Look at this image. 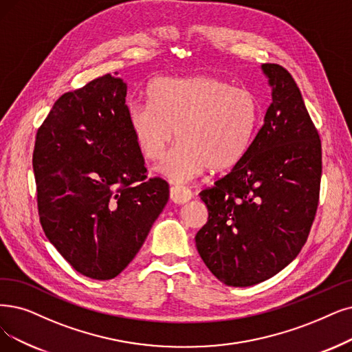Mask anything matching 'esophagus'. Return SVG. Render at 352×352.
<instances>
[{"instance_id": "34e87169", "label": "esophagus", "mask_w": 352, "mask_h": 352, "mask_svg": "<svg viewBox=\"0 0 352 352\" xmlns=\"http://www.w3.org/2000/svg\"><path fill=\"white\" fill-rule=\"evenodd\" d=\"M190 198H192V193H190L189 189H186L184 186H173V188H170V199H172V202L182 205V204L189 202Z\"/></svg>"}]
</instances>
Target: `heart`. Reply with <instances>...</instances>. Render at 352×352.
Returning <instances> with one entry per match:
<instances>
[{"mask_svg":"<svg viewBox=\"0 0 352 352\" xmlns=\"http://www.w3.org/2000/svg\"><path fill=\"white\" fill-rule=\"evenodd\" d=\"M150 105L133 104L129 125L147 160H159L175 138L179 144L156 167L173 184H186L209 167L225 172L241 163L260 122L257 96L217 76L159 78L147 91Z\"/></svg>","mask_w":352,"mask_h":352,"instance_id":"b5f03b06","label":"heart"}]
</instances>
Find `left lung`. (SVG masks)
<instances>
[{"label":"left lung","mask_w":352,"mask_h":352,"mask_svg":"<svg viewBox=\"0 0 352 352\" xmlns=\"http://www.w3.org/2000/svg\"><path fill=\"white\" fill-rule=\"evenodd\" d=\"M272 87L264 124L241 163L199 193L208 222L195 236L219 282L247 287L273 277L305 245L319 202L320 138L287 70L261 65Z\"/></svg>","instance_id":"obj_1"}]
</instances>
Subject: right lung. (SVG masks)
Returning a JSON list of instances; mask_svg holds the SVG:
<instances>
[{
  "label": "right lung",
  "instance_id": "1",
  "mask_svg": "<svg viewBox=\"0 0 352 352\" xmlns=\"http://www.w3.org/2000/svg\"><path fill=\"white\" fill-rule=\"evenodd\" d=\"M117 75L63 94L33 151L47 240L95 280L114 278L131 263L168 199L166 182L146 176L129 125L127 83Z\"/></svg>",
  "mask_w": 352,
  "mask_h": 352
}]
</instances>
